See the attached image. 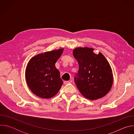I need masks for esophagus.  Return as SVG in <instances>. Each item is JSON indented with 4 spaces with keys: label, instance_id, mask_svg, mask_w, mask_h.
Listing matches in <instances>:
<instances>
[{
    "label": "esophagus",
    "instance_id": "1",
    "mask_svg": "<svg viewBox=\"0 0 134 134\" xmlns=\"http://www.w3.org/2000/svg\"><path fill=\"white\" fill-rule=\"evenodd\" d=\"M69 83H70V82L69 81H64V84H65V85H67V84H69Z\"/></svg>",
    "mask_w": 134,
    "mask_h": 134
}]
</instances>
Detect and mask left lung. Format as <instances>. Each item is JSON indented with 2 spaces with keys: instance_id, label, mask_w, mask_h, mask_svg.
<instances>
[{
  "instance_id": "8db88e82",
  "label": "left lung",
  "mask_w": 134,
  "mask_h": 134,
  "mask_svg": "<svg viewBox=\"0 0 134 134\" xmlns=\"http://www.w3.org/2000/svg\"><path fill=\"white\" fill-rule=\"evenodd\" d=\"M93 51V48L79 47L72 52L79 65L75 83L83 96L91 100L104 97L110 90L113 80L111 66L105 57Z\"/></svg>"
}]
</instances>
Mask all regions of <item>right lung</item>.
<instances>
[{"label": "right lung", "mask_w": 134, "mask_h": 134, "mask_svg": "<svg viewBox=\"0 0 134 134\" xmlns=\"http://www.w3.org/2000/svg\"><path fill=\"white\" fill-rule=\"evenodd\" d=\"M64 49L37 54L29 62L25 71L27 85L32 92L43 99H49L58 92L63 82L55 64Z\"/></svg>", "instance_id": "add662e5"}]
</instances>
